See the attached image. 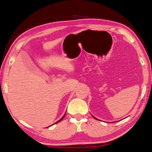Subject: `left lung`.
<instances>
[{
  "mask_svg": "<svg viewBox=\"0 0 152 152\" xmlns=\"http://www.w3.org/2000/svg\"><path fill=\"white\" fill-rule=\"evenodd\" d=\"M94 118H95V117H94ZM95 119H96V118H95Z\"/></svg>",
  "mask_w": 152,
  "mask_h": 152,
  "instance_id": "obj_1",
  "label": "left lung"
}]
</instances>
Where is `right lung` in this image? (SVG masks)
Listing matches in <instances>:
<instances>
[{"label": "right lung", "instance_id": "right-lung-1", "mask_svg": "<svg viewBox=\"0 0 152 152\" xmlns=\"http://www.w3.org/2000/svg\"><path fill=\"white\" fill-rule=\"evenodd\" d=\"M65 115H66V114H65V115H64V116H63V117H62V118H61V119H60V120H59V121H58V122H56V123H58V122H60V121H61V120H62V119H64V117H65Z\"/></svg>", "mask_w": 152, "mask_h": 152}]
</instances>
